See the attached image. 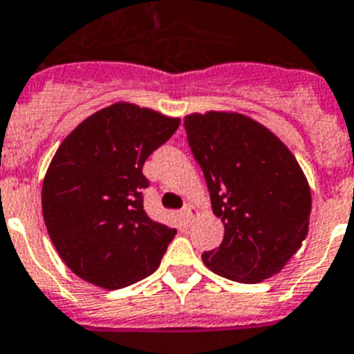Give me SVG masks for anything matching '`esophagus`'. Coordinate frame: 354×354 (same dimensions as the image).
I'll return each instance as SVG.
<instances>
[{
    "mask_svg": "<svg viewBox=\"0 0 354 354\" xmlns=\"http://www.w3.org/2000/svg\"><path fill=\"white\" fill-rule=\"evenodd\" d=\"M181 215H183V219H185V224H187V226H189V224L192 223V219H194L196 208L192 207V205H187V207H183V210H181Z\"/></svg>",
    "mask_w": 354,
    "mask_h": 354,
    "instance_id": "34e87169",
    "label": "esophagus"
}]
</instances>
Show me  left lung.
Here are the masks:
<instances>
[{
  "instance_id": "1",
  "label": "left lung",
  "mask_w": 354,
  "mask_h": 354,
  "mask_svg": "<svg viewBox=\"0 0 354 354\" xmlns=\"http://www.w3.org/2000/svg\"><path fill=\"white\" fill-rule=\"evenodd\" d=\"M183 124L212 210L224 224L219 248L203 253L205 266L239 283L278 274L306 239L312 212L296 156L242 113H190Z\"/></svg>"
}]
</instances>
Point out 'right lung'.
<instances>
[{
	"mask_svg": "<svg viewBox=\"0 0 354 354\" xmlns=\"http://www.w3.org/2000/svg\"><path fill=\"white\" fill-rule=\"evenodd\" d=\"M178 118L113 103L80 122L55 153L42 183V215L58 254L101 288L155 272L176 230L144 212L142 165L173 137Z\"/></svg>",
	"mask_w": 354,
	"mask_h": 354,
	"instance_id": "obj_1",
	"label": "right lung"
}]
</instances>
